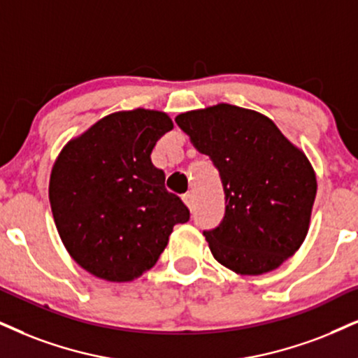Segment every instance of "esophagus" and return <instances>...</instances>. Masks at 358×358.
<instances>
[{"label":"esophagus","mask_w":358,"mask_h":358,"mask_svg":"<svg viewBox=\"0 0 358 358\" xmlns=\"http://www.w3.org/2000/svg\"><path fill=\"white\" fill-rule=\"evenodd\" d=\"M183 201H185V205H187L189 210H193V206H194V196H193V193H185L183 194Z\"/></svg>","instance_id":"34e87169"}]
</instances>
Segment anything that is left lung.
Masks as SVG:
<instances>
[{"instance_id": "left-lung-1", "label": "left lung", "mask_w": 358, "mask_h": 358, "mask_svg": "<svg viewBox=\"0 0 358 358\" xmlns=\"http://www.w3.org/2000/svg\"><path fill=\"white\" fill-rule=\"evenodd\" d=\"M220 171L226 211L205 231L213 257L241 275L278 269L304 243L317 178L302 148L261 112L216 103L176 115Z\"/></svg>"}]
</instances>
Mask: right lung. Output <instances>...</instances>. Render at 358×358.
Returning a JSON list of instances; mask_svg holds the SVG:
<instances>
[{"instance_id": "right-lung-1", "label": "right lung", "mask_w": 358, "mask_h": 358, "mask_svg": "<svg viewBox=\"0 0 358 358\" xmlns=\"http://www.w3.org/2000/svg\"><path fill=\"white\" fill-rule=\"evenodd\" d=\"M171 129L173 120L162 110H119L72 137L54 162L49 203L59 238L99 279L140 278L155 266L173 226L189 220L150 158Z\"/></svg>"}]
</instances>
